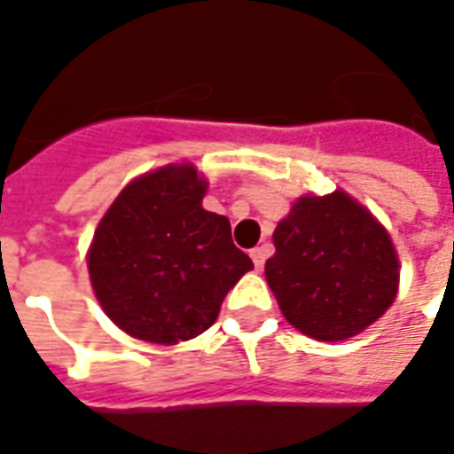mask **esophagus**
Returning a JSON list of instances; mask_svg holds the SVG:
<instances>
[{"label":"esophagus","instance_id":"34e87169","mask_svg":"<svg viewBox=\"0 0 454 454\" xmlns=\"http://www.w3.org/2000/svg\"><path fill=\"white\" fill-rule=\"evenodd\" d=\"M267 255H270V246H260L250 250V257H253V262H255L257 270H262V267H265Z\"/></svg>","mask_w":454,"mask_h":454}]
</instances>
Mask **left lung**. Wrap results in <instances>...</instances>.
<instances>
[{
  "label": "left lung",
  "instance_id": "1",
  "mask_svg": "<svg viewBox=\"0 0 454 454\" xmlns=\"http://www.w3.org/2000/svg\"><path fill=\"white\" fill-rule=\"evenodd\" d=\"M272 240L267 285L286 321L309 338L348 340L396 299L399 257L391 236L342 189L296 199Z\"/></svg>",
  "mask_w": 454,
  "mask_h": 454
}]
</instances>
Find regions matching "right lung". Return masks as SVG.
I'll return each instance as SVG.
<instances>
[{
	"label": "right lung",
	"instance_id": "1",
	"mask_svg": "<svg viewBox=\"0 0 454 454\" xmlns=\"http://www.w3.org/2000/svg\"><path fill=\"white\" fill-rule=\"evenodd\" d=\"M207 179L194 165L140 175L94 231L90 279L123 333L177 345L204 333L253 260L233 246L226 216L201 207Z\"/></svg>",
	"mask_w": 454,
	"mask_h": 454
}]
</instances>
